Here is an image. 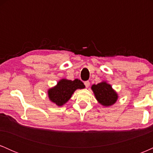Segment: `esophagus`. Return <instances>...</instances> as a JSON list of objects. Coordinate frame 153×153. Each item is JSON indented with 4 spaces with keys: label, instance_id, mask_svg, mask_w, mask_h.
Here are the masks:
<instances>
[{
    "label": "esophagus",
    "instance_id": "1",
    "mask_svg": "<svg viewBox=\"0 0 153 153\" xmlns=\"http://www.w3.org/2000/svg\"><path fill=\"white\" fill-rule=\"evenodd\" d=\"M84 84H85V87L88 88L89 85H90V82H89V81H85V82H84Z\"/></svg>",
    "mask_w": 153,
    "mask_h": 153
}]
</instances>
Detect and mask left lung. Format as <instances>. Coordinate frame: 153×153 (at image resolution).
Wrapping results in <instances>:
<instances>
[{
	"label": "left lung",
	"mask_w": 153,
	"mask_h": 153,
	"mask_svg": "<svg viewBox=\"0 0 153 153\" xmlns=\"http://www.w3.org/2000/svg\"><path fill=\"white\" fill-rule=\"evenodd\" d=\"M98 102L103 106H111L117 102L118 94L106 81H102L91 86Z\"/></svg>",
	"instance_id": "8db88e82"
}]
</instances>
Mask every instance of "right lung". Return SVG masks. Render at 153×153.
I'll return each mask as SVG.
<instances>
[{
  "mask_svg": "<svg viewBox=\"0 0 153 153\" xmlns=\"http://www.w3.org/2000/svg\"><path fill=\"white\" fill-rule=\"evenodd\" d=\"M85 87L83 82L78 79L74 80L61 79L55 86L47 91L49 99L57 106H62L69 101L77 89H82Z\"/></svg>",
  "mask_w": 153,
  "mask_h": 153,
  "instance_id": "add662e5",
  "label": "right lung"
}]
</instances>
